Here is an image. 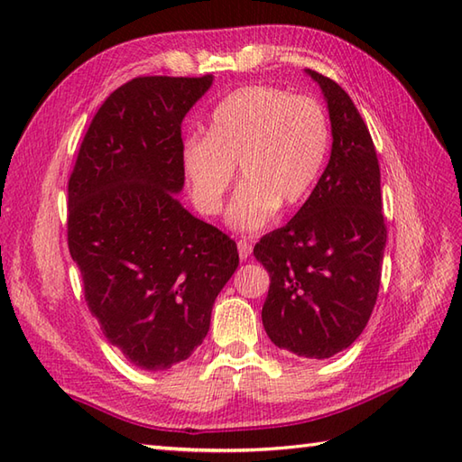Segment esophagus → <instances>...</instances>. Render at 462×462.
Returning a JSON list of instances; mask_svg holds the SVG:
<instances>
[{
    "mask_svg": "<svg viewBox=\"0 0 462 462\" xmlns=\"http://www.w3.org/2000/svg\"><path fill=\"white\" fill-rule=\"evenodd\" d=\"M238 254L242 260H248L252 254V244L248 240H238Z\"/></svg>",
    "mask_w": 462,
    "mask_h": 462,
    "instance_id": "esophagus-1",
    "label": "esophagus"
}]
</instances>
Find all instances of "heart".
<instances>
[{"instance_id": "obj_1", "label": "heart", "mask_w": 462, "mask_h": 462, "mask_svg": "<svg viewBox=\"0 0 462 462\" xmlns=\"http://www.w3.org/2000/svg\"><path fill=\"white\" fill-rule=\"evenodd\" d=\"M329 151V119L321 103L278 87H242L226 97L206 123V136L182 143L180 166L190 199L202 214L222 210L236 176L244 179L228 208L236 230L268 226L280 204L306 200Z\"/></svg>"}]
</instances>
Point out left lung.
Instances as JSON below:
<instances>
[{
  "label": "left lung",
  "instance_id": "8db88e82",
  "mask_svg": "<svg viewBox=\"0 0 462 462\" xmlns=\"http://www.w3.org/2000/svg\"><path fill=\"white\" fill-rule=\"evenodd\" d=\"M331 123V154L316 189L254 256L270 273L262 321L273 346L308 359L347 349L377 301L387 228L371 134L341 87L311 69Z\"/></svg>",
  "mask_w": 462,
  "mask_h": 462
}]
</instances>
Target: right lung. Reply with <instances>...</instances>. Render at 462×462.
Listing matches in <instances>:
<instances>
[{"label": "right lung", "mask_w": 462, "mask_h": 462, "mask_svg": "<svg viewBox=\"0 0 462 462\" xmlns=\"http://www.w3.org/2000/svg\"><path fill=\"white\" fill-rule=\"evenodd\" d=\"M204 77H136L97 111L69 179L67 240L106 341L134 367L171 369L210 329L214 300L238 268L236 242L176 194L182 119Z\"/></svg>", "instance_id": "add662e5"}]
</instances>
